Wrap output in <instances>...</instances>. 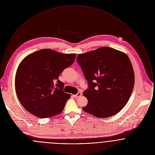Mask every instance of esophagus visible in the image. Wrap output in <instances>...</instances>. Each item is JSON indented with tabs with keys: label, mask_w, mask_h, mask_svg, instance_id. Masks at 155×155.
Listing matches in <instances>:
<instances>
[{
	"label": "esophagus",
	"mask_w": 155,
	"mask_h": 155,
	"mask_svg": "<svg viewBox=\"0 0 155 155\" xmlns=\"http://www.w3.org/2000/svg\"><path fill=\"white\" fill-rule=\"evenodd\" d=\"M81 95H82V94H81V92H78L77 94L74 95V97H75V98H78V97H81Z\"/></svg>",
	"instance_id": "1"
}]
</instances>
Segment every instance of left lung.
Segmentation results:
<instances>
[{"label":"left lung","instance_id":"left-lung-1","mask_svg":"<svg viewBox=\"0 0 155 155\" xmlns=\"http://www.w3.org/2000/svg\"><path fill=\"white\" fill-rule=\"evenodd\" d=\"M77 61L88 82L89 89L83 93L88 101L82 109L98 118L119 113L134 86V72L128 55L104 46L79 54Z\"/></svg>","mask_w":155,"mask_h":155}]
</instances>
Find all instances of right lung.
I'll return each instance as SVG.
<instances>
[{
    "instance_id": "1",
    "label": "right lung",
    "mask_w": 155,
    "mask_h": 155,
    "mask_svg": "<svg viewBox=\"0 0 155 155\" xmlns=\"http://www.w3.org/2000/svg\"><path fill=\"white\" fill-rule=\"evenodd\" d=\"M76 56L43 49L22 60L17 70L15 87L26 110L39 118L51 117L63 111L71 95L63 91L64 84L58 77L74 63Z\"/></svg>"
}]
</instances>
